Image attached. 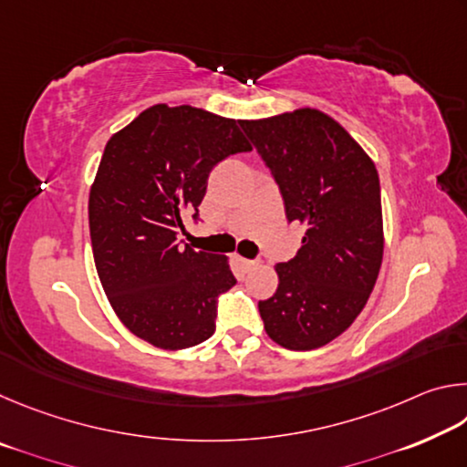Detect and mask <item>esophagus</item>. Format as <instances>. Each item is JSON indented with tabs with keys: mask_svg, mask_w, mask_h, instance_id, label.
<instances>
[{
	"mask_svg": "<svg viewBox=\"0 0 467 467\" xmlns=\"http://www.w3.org/2000/svg\"><path fill=\"white\" fill-rule=\"evenodd\" d=\"M241 265H243L244 272H249V270H253V267H257L259 262H257V259H241Z\"/></svg>",
	"mask_w": 467,
	"mask_h": 467,
	"instance_id": "esophagus-1",
	"label": "esophagus"
}]
</instances>
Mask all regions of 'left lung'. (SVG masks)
I'll return each mask as SVG.
<instances>
[{"mask_svg": "<svg viewBox=\"0 0 467 467\" xmlns=\"http://www.w3.org/2000/svg\"><path fill=\"white\" fill-rule=\"evenodd\" d=\"M280 189L288 223L305 226L296 257L275 265L259 300L267 336L288 350L326 346L352 326L383 259L377 169L342 125L313 109L241 121Z\"/></svg>", "mask_w": 467, "mask_h": 467, "instance_id": "8db88e82", "label": "left lung"}]
</instances>
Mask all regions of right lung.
Wrapping results in <instances>:
<instances>
[{"label":"right lung","instance_id":"add662e5","mask_svg":"<svg viewBox=\"0 0 467 467\" xmlns=\"http://www.w3.org/2000/svg\"><path fill=\"white\" fill-rule=\"evenodd\" d=\"M239 152H251L239 123L189 105L150 107L107 141L88 203L94 264L125 327L156 348L205 342L236 284L224 255L179 234L200 220L210 171Z\"/></svg>","mask_w":467,"mask_h":467}]
</instances>
